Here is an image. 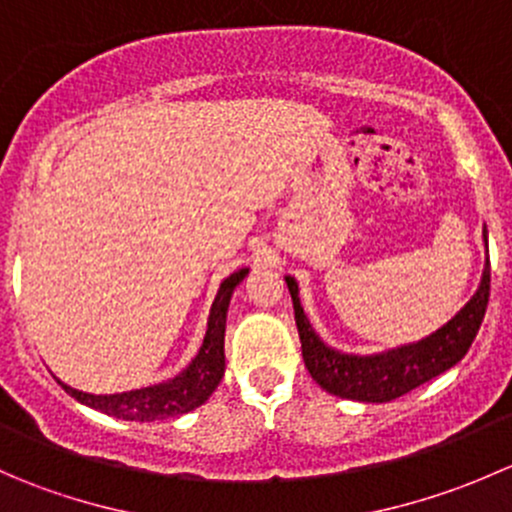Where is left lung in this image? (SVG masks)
<instances>
[{
    "instance_id": "8db88e82",
    "label": "left lung",
    "mask_w": 512,
    "mask_h": 512,
    "mask_svg": "<svg viewBox=\"0 0 512 512\" xmlns=\"http://www.w3.org/2000/svg\"><path fill=\"white\" fill-rule=\"evenodd\" d=\"M485 245H488V237H485ZM285 280L289 294H292L294 322H297L299 342H302L304 366L309 369L312 379L339 399L386 404V401L399 399V396L414 391L416 386L426 384L433 376L443 374L466 356L485 317V307H488L490 260L485 257L478 292L451 322L443 324L438 332L421 342L371 356L342 354L327 347L304 317L294 277H285Z\"/></svg>"
}]
</instances>
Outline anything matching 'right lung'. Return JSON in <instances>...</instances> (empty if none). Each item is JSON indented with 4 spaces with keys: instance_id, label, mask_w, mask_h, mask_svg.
<instances>
[{
    "instance_id": "right-lung-1",
    "label": "right lung",
    "mask_w": 512,
    "mask_h": 512,
    "mask_svg": "<svg viewBox=\"0 0 512 512\" xmlns=\"http://www.w3.org/2000/svg\"><path fill=\"white\" fill-rule=\"evenodd\" d=\"M247 270L232 272L223 285L218 289L213 309H210L208 332H205L203 347L198 356L188 364V369L180 371L175 379L163 381V384L146 386V389L123 391V394H84L79 389L64 386L69 396H74L81 404L91 406V409L103 411L108 416L123 418V421H163V418L188 414V411L198 409L200 404L210 399L215 389H218L220 379L225 374V322H227V307H230L232 289L245 280Z\"/></svg>"
}]
</instances>
